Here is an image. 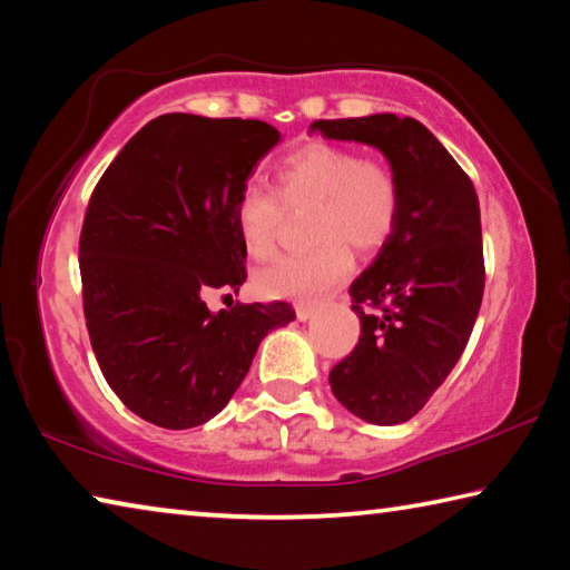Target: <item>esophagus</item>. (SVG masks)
Returning <instances> with one entry per match:
<instances>
[{
	"instance_id": "1",
	"label": "esophagus",
	"mask_w": 570,
	"mask_h": 570,
	"mask_svg": "<svg viewBox=\"0 0 570 570\" xmlns=\"http://www.w3.org/2000/svg\"><path fill=\"white\" fill-rule=\"evenodd\" d=\"M314 314H316V306H312V304H296V320L298 322H308Z\"/></svg>"
}]
</instances>
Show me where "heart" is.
<instances>
[{"instance_id":"1","label":"heart","mask_w":570,"mask_h":570,"mask_svg":"<svg viewBox=\"0 0 570 570\" xmlns=\"http://www.w3.org/2000/svg\"><path fill=\"white\" fill-rule=\"evenodd\" d=\"M286 206L316 204L308 254L278 258L256 276L266 298L316 302L342 284L354 268L352 248L377 250L392 238L402 214L400 180L382 160L362 158L354 148L306 142L288 153L276 173ZM236 228L248 256L272 258L282 202L250 183L236 200Z\"/></svg>"}]
</instances>
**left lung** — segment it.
<instances>
[{
  "mask_svg": "<svg viewBox=\"0 0 570 570\" xmlns=\"http://www.w3.org/2000/svg\"><path fill=\"white\" fill-rule=\"evenodd\" d=\"M312 130L374 146L400 180V224L350 286L360 342L330 372V384L356 417L407 422L448 380L478 320L485 288L478 193L414 118L380 112L316 120Z\"/></svg>",
  "mask_w": 570,
  "mask_h": 570,
  "instance_id": "8db88e82",
  "label": "left lung"
}]
</instances>
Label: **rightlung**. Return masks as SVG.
Returning <instances> with one entry per match:
<instances>
[{"instance_id":"1","label":"right lung","mask_w":570,"mask_h":570,"mask_svg":"<svg viewBox=\"0 0 570 570\" xmlns=\"http://www.w3.org/2000/svg\"><path fill=\"white\" fill-rule=\"evenodd\" d=\"M274 125L168 112L128 140L90 196L82 308L102 377L125 407L188 430L226 407L286 302L210 312L208 288L246 282L236 200L276 142Z\"/></svg>"}]
</instances>
